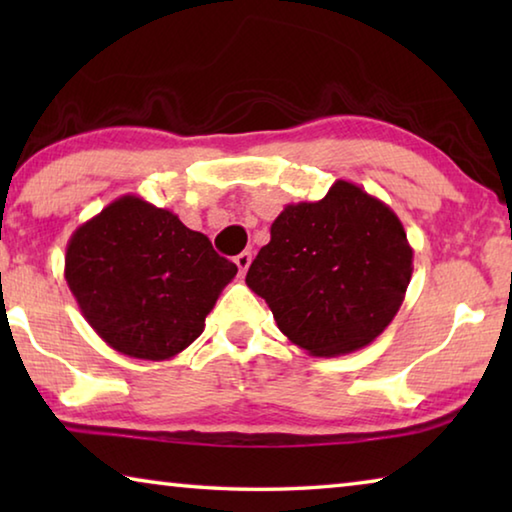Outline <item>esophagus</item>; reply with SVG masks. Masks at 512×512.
Here are the masks:
<instances>
[{
    "mask_svg": "<svg viewBox=\"0 0 512 512\" xmlns=\"http://www.w3.org/2000/svg\"><path fill=\"white\" fill-rule=\"evenodd\" d=\"M250 262H253V255H250L248 250H244V253H239V255L235 257V264H237V268H239V273H241V275H244V273L248 271Z\"/></svg>",
    "mask_w": 512,
    "mask_h": 512,
    "instance_id": "obj_1",
    "label": "esophagus"
}]
</instances>
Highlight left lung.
Returning a JSON list of instances; mask_svg holds the SVG:
<instances>
[{
    "instance_id": "1",
    "label": "left lung",
    "mask_w": 512,
    "mask_h": 512,
    "mask_svg": "<svg viewBox=\"0 0 512 512\" xmlns=\"http://www.w3.org/2000/svg\"><path fill=\"white\" fill-rule=\"evenodd\" d=\"M413 275L397 214L366 189L336 180L320 201L289 203L246 284L280 332L314 357L366 348L391 325Z\"/></svg>"
}]
</instances>
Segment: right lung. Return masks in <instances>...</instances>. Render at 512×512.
<instances>
[{
    "label": "right lung",
    "instance_id": "1",
    "mask_svg": "<svg viewBox=\"0 0 512 512\" xmlns=\"http://www.w3.org/2000/svg\"><path fill=\"white\" fill-rule=\"evenodd\" d=\"M235 275L210 239L135 194L81 223L65 253L83 318L112 350L144 361L189 348Z\"/></svg>",
    "mask_w": 512,
    "mask_h": 512
}]
</instances>
